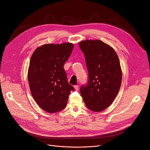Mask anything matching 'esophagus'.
Wrapping results in <instances>:
<instances>
[{
	"instance_id": "obj_1",
	"label": "esophagus",
	"mask_w": 150,
	"mask_h": 150,
	"mask_svg": "<svg viewBox=\"0 0 150 150\" xmlns=\"http://www.w3.org/2000/svg\"><path fill=\"white\" fill-rule=\"evenodd\" d=\"M74 88L76 89V90H79V86H78L77 85H74Z\"/></svg>"
}]
</instances>
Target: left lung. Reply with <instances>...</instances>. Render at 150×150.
I'll use <instances>...</instances> for the list:
<instances>
[{
	"label": "left lung",
	"mask_w": 150,
	"mask_h": 150,
	"mask_svg": "<svg viewBox=\"0 0 150 150\" xmlns=\"http://www.w3.org/2000/svg\"><path fill=\"white\" fill-rule=\"evenodd\" d=\"M79 47L85 55L88 82L80 92L87 108L94 112L105 110L120 90L122 73L114 49L100 40H85Z\"/></svg>",
	"instance_id": "left-lung-1"
}]
</instances>
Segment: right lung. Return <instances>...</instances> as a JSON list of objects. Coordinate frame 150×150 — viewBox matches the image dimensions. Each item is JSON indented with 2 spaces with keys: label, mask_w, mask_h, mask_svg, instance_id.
Returning <instances> with one entry per match:
<instances>
[{
  "label": "right lung",
  "mask_w": 150,
  "mask_h": 150,
  "mask_svg": "<svg viewBox=\"0 0 150 150\" xmlns=\"http://www.w3.org/2000/svg\"><path fill=\"white\" fill-rule=\"evenodd\" d=\"M73 44H46L33 53L28 71L32 95L40 108L55 113L65 108L71 91L74 88L67 80L63 68L72 52Z\"/></svg>",
  "instance_id": "1"
}]
</instances>
